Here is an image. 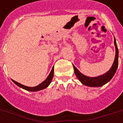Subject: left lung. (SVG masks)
<instances>
[{
    "label": "left lung",
    "instance_id": "8db88e82",
    "mask_svg": "<svg viewBox=\"0 0 123 123\" xmlns=\"http://www.w3.org/2000/svg\"><path fill=\"white\" fill-rule=\"evenodd\" d=\"M114 44L115 47V60L113 62V63L112 65L111 68H110L107 72L104 73V75H99L98 77H87L86 75H83L78 70L77 68L75 65H73L75 73L78 79L80 80L82 84H83L85 86H90V87H99L102 86L103 85H105L107 82H108L109 80L111 79L114 76L115 73L117 71V67H118V63H119V51H118V48H117V43H116V40L114 37Z\"/></svg>",
    "mask_w": 123,
    "mask_h": 123
}]
</instances>
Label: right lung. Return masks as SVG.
Wrapping results in <instances>:
<instances>
[{"label": "right lung", "mask_w": 123, "mask_h": 123, "mask_svg": "<svg viewBox=\"0 0 123 123\" xmlns=\"http://www.w3.org/2000/svg\"><path fill=\"white\" fill-rule=\"evenodd\" d=\"M53 77H54V67L52 69L50 74L48 76V77L46 79V80L44 81H43V82H41L40 85H37L36 86H34V87H29V86H24V85H21L19 82H16L15 80H12V81L16 84L17 86H18L19 87L23 88L24 90H27V91H30V92H36V91H39V90H43L46 88H47L49 86V85L50 84L51 81L52 80Z\"/></svg>", "instance_id": "1"}]
</instances>
